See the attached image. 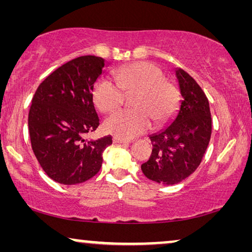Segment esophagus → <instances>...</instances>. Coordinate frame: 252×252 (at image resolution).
Masks as SVG:
<instances>
[{
  "mask_svg": "<svg viewBox=\"0 0 252 252\" xmlns=\"http://www.w3.org/2000/svg\"><path fill=\"white\" fill-rule=\"evenodd\" d=\"M113 142L115 143H130V140L128 139H123V137H119V136H113Z\"/></svg>",
  "mask_w": 252,
  "mask_h": 252,
  "instance_id": "esophagus-1",
  "label": "esophagus"
}]
</instances>
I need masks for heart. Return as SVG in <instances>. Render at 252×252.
I'll list each match as a JSON object with an SVG mask.
<instances>
[{"label": "heart", "instance_id": "heart-1", "mask_svg": "<svg viewBox=\"0 0 252 252\" xmlns=\"http://www.w3.org/2000/svg\"><path fill=\"white\" fill-rule=\"evenodd\" d=\"M115 82L99 78L93 87V101L103 113L115 111L123 105L125 94L135 93L132 110H120L104 123L108 133L129 139L150 128L151 120L161 125L171 118L178 104V89L164 78L163 71L149 62L118 67Z\"/></svg>", "mask_w": 252, "mask_h": 252}]
</instances>
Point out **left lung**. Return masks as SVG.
<instances>
[{
    "label": "left lung",
    "mask_w": 252,
    "mask_h": 252,
    "mask_svg": "<svg viewBox=\"0 0 252 252\" xmlns=\"http://www.w3.org/2000/svg\"><path fill=\"white\" fill-rule=\"evenodd\" d=\"M182 101L170 126L150 135L153 153L141 165L148 179L175 185L188 178L201 164L211 137L209 101L199 85L187 72L175 71Z\"/></svg>",
    "instance_id": "obj_1"
}]
</instances>
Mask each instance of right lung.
I'll return each mask as SVG.
<instances>
[{"instance_id": "right-lung-1", "label": "right lung", "mask_w": 252, "mask_h": 252, "mask_svg": "<svg viewBox=\"0 0 252 252\" xmlns=\"http://www.w3.org/2000/svg\"><path fill=\"white\" fill-rule=\"evenodd\" d=\"M105 61L97 56L74 58L37 87L29 112V132L37 161L54 181L62 185L85 182L99 171L102 154L112 143L108 135L85 140L99 119L93 103V87Z\"/></svg>"}]
</instances>
